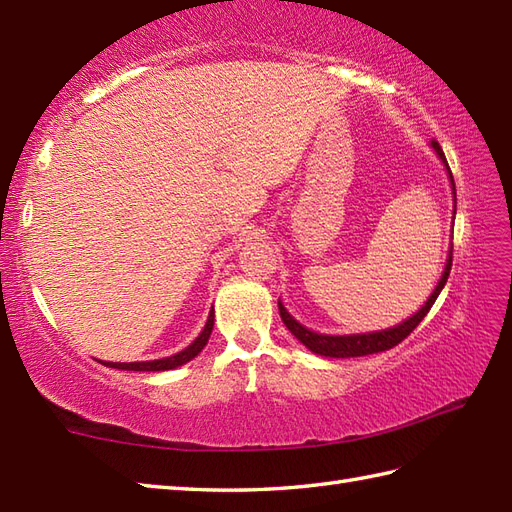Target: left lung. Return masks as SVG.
Wrapping results in <instances>:
<instances>
[{
  "label": "left lung",
  "mask_w": 512,
  "mask_h": 512,
  "mask_svg": "<svg viewBox=\"0 0 512 512\" xmlns=\"http://www.w3.org/2000/svg\"><path fill=\"white\" fill-rule=\"evenodd\" d=\"M431 149L436 151V156L440 158V162L447 169V176L451 182V191H453V220H455V182L451 176V169H449V162L444 158V151L442 147L436 143V140H431ZM451 259H453V244L449 246V255H447V264H444L442 275L438 279L436 288L429 295V299L424 301V306H420L418 312H413L411 317H407L402 323L394 325V328H385V330H374V332H358V334H321V332H314L306 325L299 323L292 314L286 310L284 303L279 299V314H281V321H284L286 328L295 334V339L299 343H303L308 347L310 352L325 356V358H354V356H367V354H378V352H385L391 350V347L398 345L402 339H407V336L416 330V325L427 317V312L431 310L433 303H436L438 295L442 292L444 284H447L449 273H451Z\"/></svg>",
  "instance_id": "8db88e82"
}]
</instances>
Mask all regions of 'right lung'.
<instances>
[{
    "label": "right lung",
    "mask_w": 512,
    "mask_h": 512,
    "mask_svg": "<svg viewBox=\"0 0 512 512\" xmlns=\"http://www.w3.org/2000/svg\"><path fill=\"white\" fill-rule=\"evenodd\" d=\"M213 323H215V310L211 308L209 319H206L204 330L195 336V341L191 345L184 347L178 354L165 356V358H156V361H140V363H110V361H101L105 367H114V369H127V372H169V369H176L184 363H189L191 358L198 356L204 345L209 343V336L213 332Z\"/></svg>",
    "instance_id": "1"
}]
</instances>
